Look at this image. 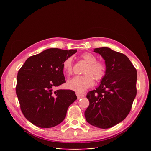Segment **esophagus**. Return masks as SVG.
Returning <instances> with one entry per match:
<instances>
[{
	"instance_id": "obj_1",
	"label": "esophagus",
	"mask_w": 151,
	"mask_h": 151,
	"mask_svg": "<svg viewBox=\"0 0 151 151\" xmlns=\"http://www.w3.org/2000/svg\"><path fill=\"white\" fill-rule=\"evenodd\" d=\"M76 95L77 96V99H79L81 98H83L84 97V95L83 94H81V93H76Z\"/></svg>"
}]
</instances>
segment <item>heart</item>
I'll list each match as a JSON object with an SVG mask.
<instances>
[{"label":"heart","mask_w":151,"mask_h":151,"mask_svg":"<svg viewBox=\"0 0 151 151\" xmlns=\"http://www.w3.org/2000/svg\"><path fill=\"white\" fill-rule=\"evenodd\" d=\"M83 60L88 63L86 67L84 76H77L67 82V88L77 93H83L94 84V79L99 81L106 76V66L102 61L97 60V58L91 53H84L81 55ZM72 57L67 58L63 62V68L68 76L72 74Z\"/></svg>","instance_id":"obj_1"}]
</instances>
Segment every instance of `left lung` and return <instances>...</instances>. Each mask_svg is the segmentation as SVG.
Listing matches in <instances>:
<instances>
[{
	"label": "left lung",
	"instance_id": "1",
	"mask_svg": "<svg viewBox=\"0 0 151 151\" xmlns=\"http://www.w3.org/2000/svg\"><path fill=\"white\" fill-rule=\"evenodd\" d=\"M105 60L106 76L98 88L86 97V121L100 129H109L129 115L137 94V70L125 55L108 47L95 48Z\"/></svg>",
	"mask_w": 151,
	"mask_h": 151
}]
</instances>
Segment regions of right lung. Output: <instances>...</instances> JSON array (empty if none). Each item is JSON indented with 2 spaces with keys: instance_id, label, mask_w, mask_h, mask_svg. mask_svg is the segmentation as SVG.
Wrapping results in <instances>:
<instances>
[{
  "instance_id": "1",
  "label": "right lung",
  "mask_w": 151,
  "mask_h": 151,
  "mask_svg": "<svg viewBox=\"0 0 151 151\" xmlns=\"http://www.w3.org/2000/svg\"><path fill=\"white\" fill-rule=\"evenodd\" d=\"M77 50L49 48L29 57L18 72L16 94L24 116L33 125L51 128L64 120L77 99L74 91H53L65 83L63 62Z\"/></svg>"
}]
</instances>
